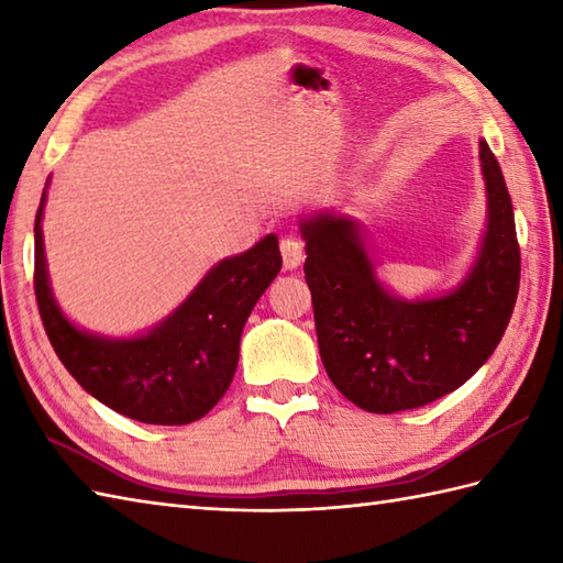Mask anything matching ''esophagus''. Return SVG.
Returning <instances> with one entry per match:
<instances>
[{"label":"esophagus","instance_id":"obj_1","mask_svg":"<svg viewBox=\"0 0 563 563\" xmlns=\"http://www.w3.org/2000/svg\"><path fill=\"white\" fill-rule=\"evenodd\" d=\"M280 254H283L285 271H295L305 258V246H302L300 239L285 236V239H280Z\"/></svg>","mask_w":563,"mask_h":563}]
</instances>
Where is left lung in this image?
<instances>
[{
  "mask_svg": "<svg viewBox=\"0 0 563 563\" xmlns=\"http://www.w3.org/2000/svg\"><path fill=\"white\" fill-rule=\"evenodd\" d=\"M488 194L482 256L457 290L401 302L375 280L355 224H302L321 363L333 385L369 413L418 409L462 387L504 339L520 288V244L504 172L479 142Z\"/></svg>",
  "mask_w": 563,
  "mask_h": 563,
  "instance_id": "8db88e82",
  "label": "left lung"
}]
</instances>
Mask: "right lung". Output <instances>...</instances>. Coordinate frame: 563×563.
Returning a JSON list of instances; mask_svg holds the SVG:
<instances>
[{
  "label": "right lung",
  "mask_w": 563,
  "mask_h": 563,
  "mask_svg": "<svg viewBox=\"0 0 563 563\" xmlns=\"http://www.w3.org/2000/svg\"><path fill=\"white\" fill-rule=\"evenodd\" d=\"M43 202L35 212L33 290L57 357L81 389L109 409L154 426H184L206 416L230 389L239 339L283 258L278 236L214 266L196 292L147 336L109 341L75 329L47 288L43 254Z\"/></svg>",
  "instance_id": "1"
}]
</instances>
